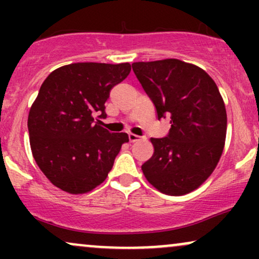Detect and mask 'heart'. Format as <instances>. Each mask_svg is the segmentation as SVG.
Returning <instances> with one entry per match:
<instances>
[{
	"label": "heart",
	"instance_id": "1",
	"mask_svg": "<svg viewBox=\"0 0 259 259\" xmlns=\"http://www.w3.org/2000/svg\"><path fill=\"white\" fill-rule=\"evenodd\" d=\"M141 105H147V99L145 96H142L141 99Z\"/></svg>",
	"mask_w": 259,
	"mask_h": 259
}]
</instances>
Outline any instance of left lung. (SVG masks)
I'll list each match as a JSON object with an SVG mask.
<instances>
[{
    "label": "left lung",
    "instance_id": "obj_1",
    "mask_svg": "<svg viewBox=\"0 0 259 259\" xmlns=\"http://www.w3.org/2000/svg\"><path fill=\"white\" fill-rule=\"evenodd\" d=\"M130 70L129 63H73L42 82L29 112V140L35 162L56 187L86 194L108 177L129 136L108 130L105 103Z\"/></svg>",
    "mask_w": 259,
    "mask_h": 259
}]
</instances>
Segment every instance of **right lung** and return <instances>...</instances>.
Returning a JSON list of instances; mask_svg holds the SVG:
<instances>
[{
    "label": "right lung",
    "instance_id": "1",
    "mask_svg": "<svg viewBox=\"0 0 259 259\" xmlns=\"http://www.w3.org/2000/svg\"><path fill=\"white\" fill-rule=\"evenodd\" d=\"M133 70L152 100L158 118H167V136L151 139L154 152L142 173L162 194L183 196L213 173L227 136V111L214 80L179 59L136 62Z\"/></svg>",
    "mask_w": 259,
    "mask_h": 259
}]
</instances>
